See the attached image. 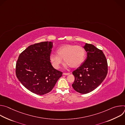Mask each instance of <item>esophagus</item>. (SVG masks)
Returning a JSON list of instances; mask_svg holds the SVG:
<instances>
[{
  "instance_id": "esophagus-1",
  "label": "esophagus",
  "mask_w": 125,
  "mask_h": 125,
  "mask_svg": "<svg viewBox=\"0 0 125 125\" xmlns=\"http://www.w3.org/2000/svg\"><path fill=\"white\" fill-rule=\"evenodd\" d=\"M70 74V73H64L63 74V75H65V76H67V75H69Z\"/></svg>"
}]
</instances>
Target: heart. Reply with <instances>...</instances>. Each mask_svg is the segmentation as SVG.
<instances>
[{"label":"heart","instance_id":"1","mask_svg":"<svg viewBox=\"0 0 125 125\" xmlns=\"http://www.w3.org/2000/svg\"><path fill=\"white\" fill-rule=\"evenodd\" d=\"M57 54L52 53L50 55V60L56 69L59 67L62 59L67 66L72 68L78 67L83 63L85 56V50L82 46L72 44L61 46L57 49Z\"/></svg>","mask_w":125,"mask_h":125}]
</instances>
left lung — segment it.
I'll return each mask as SVG.
<instances>
[{
  "mask_svg": "<svg viewBox=\"0 0 125 125\" xmlns=\"http://www.w3.org/2000/svg\"><path fill=\"white\" fill-rule=\"evenodd\" d=\"M83 48L87 57L83 64L74 71V90L82 94L90 93L104 81L108 72L106 58L102 50L92 44L85 43Z\"/></svg>",
  "mask_w": 125,
  "mask_h": 125,
  "instance_id": "left-lung-1",
  "label": "left lung"
}]
</instances>
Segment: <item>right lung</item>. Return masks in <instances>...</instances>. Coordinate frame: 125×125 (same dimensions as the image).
<instances>
[{"mask_svg": "<svg viewBox=\"0 0 125 125\" xmlns=\"http://www.w3.org/2000/svg\"><path fill=\"white\" fill-rule=\"evenodd\" d=\"M53 42H44L28 46L20 54L16 74L20 83L30 92L38 95L49 93L62 72L52 66L50 55Z\"/></svg>", "mask_w": 125, "mask_h": 125, "instance_id": "right-lung-1", "label": "right lung"}]
</instances>
